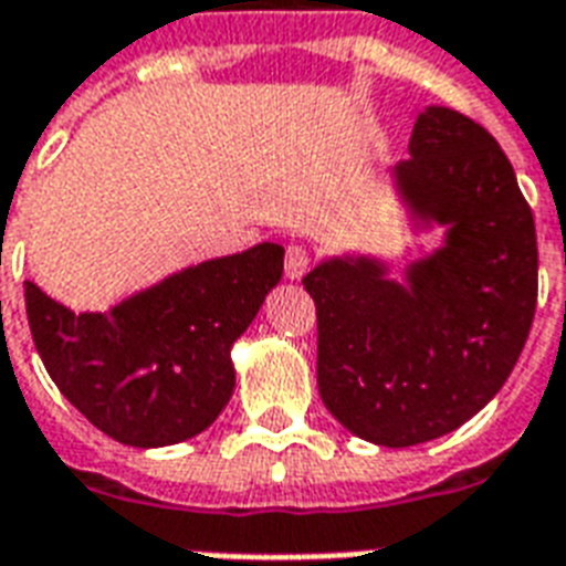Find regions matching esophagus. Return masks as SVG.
I'll return each mask as SVG.
<instances>
[{
    "instance_id": "34e87169",
    "label": "esophagus",
    "mask_w": 566,
    "mask_h": 566,
    "mask_svg": "<svg viewBox=\"0 0 566 566\" xmlns=\"http://www.w3.org/2000/svg\"><path fill=\"white\" fill-rule=\"evenodd\" d=\"M286 277L289 280H301L306 274V269H310V253L304 251V248H297V244H292L286 251Z\"/></svg>"
}]
</instances>
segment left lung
<instances>
[{
  "instance_id": "left-lung-1",
  "label": "left lung",
  "mask_w": 566,
  "mask_h": 566,
  "mask_svg": "<svg viewBox=\"0 0 566 566\" xmlns=\"http://www.w3.org/2000/svg\"><path fill=\"white\" fill-rule=\"evenodd\" d=\"M392 188L440 248L389 277L369 253L324 256L304 277L318 315V392L360 440L405 449L461 428L520 360L537 304L532 209L496 138L424 105Z\"/></svg>"
}]
</instances>
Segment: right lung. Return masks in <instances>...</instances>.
Returning a JSON list of instances; mask_svg holds the SVG:
<instances>
[{
    "mask_svg": "<svg viewBox=\"0 0 566 566\" xmlns=\"http://www.w3.org/2000/svg\"><path fill=\"white\" fill-rule=\"evenodd\" d=\"M283 277V248L197 262L105 313H73L32 280L25 313L61 396L112 440L159 449L218 419L235 387V339Z\"/></svg>",
    "mask_w": 566,
    "mask_h": 566,
    "instance_id": "add662e5",
    "label": "right lung"
}]
</instances>
